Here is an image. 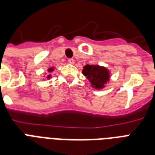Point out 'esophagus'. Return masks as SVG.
<instances>
[{
  "label": "esophagus",
  "instance_id": "34e87169",
  "mask_svg": "<svg viewBox=\"0 0 155 155\" xmlns=\"http://www.w3.org/2000/svg\"><path fill=\"white\" fill-rule=\"evenodd\" d=\"M74 62H75V61H74V59H73V58H69V59H68V63H71V64H73V63H74Z\"/></svg>",
  "mask_w": 155,
  "mask_h": 155
}]
</instances>
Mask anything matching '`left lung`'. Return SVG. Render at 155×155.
Returning <instances> with one entry per match:
<instances>
[{
  "instance_id": "1",
  "label": "left lung",
  "mask_w": 155,
  "mask_h": 155,
  "mask_svg": "<svg viewBox=\"0 0 155 155\" xmlns=\"http://www.w3.org/2000/svg\"><path fill=\"white\" fill-rule=\"evenodd\" d=\"M82 72L96 89L104 88V84L109 81V71L102 66L87 64L84 67Z\"/></svg>"
}]
</instances>
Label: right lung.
Listing matches in <instances>:
<instances>
[{
    "mask_svg": "<svg viewBox=\"0 0 155 155\" xmlns=\"http://www.w3.org/2000/svg\"><path fill=\"white\" fill-rule=\"evenodd\" d=\"M54 71V68H49V69H48V71H49V72H52V71ZM51 75H47V79H50V78H51Z\"/></svg>",
    "mask_w": 155,
    "mask_h": 155,
    "instance_id": "1",
    "label": "right lung"
}]
</instances>
